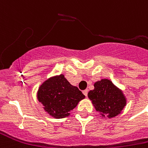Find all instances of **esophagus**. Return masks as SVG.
I'll list each match as a JSON object with an SVG mask.
<instances>
[{
	"label": "esophagus",
	"instance_id": "1",
	"mask_svg": "<svg viewBox=\"0 0 148 148\" xmlns=\"http://www.w3.org/2000/svg\"><path fill=\"white\" fill-rule=\"evenodd\" d=\"M83 94L87 97V95H88V90H87V89L86 90H84V91H83Z\"/></svg>",
	"mask_w": 148,
	"mask_h": 148
}]
</instances>
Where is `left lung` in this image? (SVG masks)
Returning <instances> with one entry per match:
<instances>
[{
  "instance_id": "obj_1",
  "label": "left lung",
  "mask_w": 148,
  "mask_h": 148,
  "mask_svg": "<svg viewBox=\"0 0 148 148\" xmlns=\"http://www.w3.org/2000/svg\"><path fill=\"white\" fill-rule=\"evenodd\" d=\"M88 97L102 118L116 116L127 105V98L123 91L109 79L95 82L94 89L88 92Z\"/></svg>"
}]
</instances>
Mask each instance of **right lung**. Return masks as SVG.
I'll list each match as a JSON object with an SVG mask.
<instances>
[{
  "label": "right lung",
  "mask_w": 148,
  "mask_h": 148,
  "mask_svg": "<svg viewBox=\"0 0 148 148\" xmlns=\"http://www.w3.org/2000/svg\"><path fill=\"white\" fill-rule=\"evenodd\" d=\"M85 98L76 86H73L64 74L50 77L44 81L37 91V99L44 111L55 119L70 116V112Z\"/></svg>",
  "instance_id": "right-lung-1"
}]
</instances>
